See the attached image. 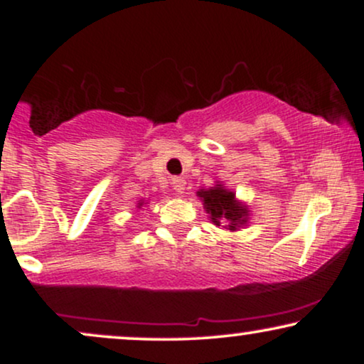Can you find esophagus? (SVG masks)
I'll return each mask as SVG.
<instances>
[{"label": "esophagus", "mask_w": 364, "mask_h": 364, "mask_svg": "<svg viewBox=\"0 0 364 364\" xmlns=\"http://www.w3.org/2000/svg\"><path fill=\"white\" fill-rule=\"evenodd\" d=\"M171 185H173L174 191H176L178 195L185 193V186H186L185 178H173V179H171Z\"/></svg>", "instance_id": "34e87169"}]
</instances>
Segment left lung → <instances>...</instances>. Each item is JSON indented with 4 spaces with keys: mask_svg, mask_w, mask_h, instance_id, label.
<instances>
[{
    "mask_svg": "<svg viewBox=\"0 0 364 364\" xmlns=\"http://www.w3.org/2000/svg\"><path fill=\"white\" fill-rule=\"evenodd\" d=\"M196 195L200 196V200L203 202V208L215 225L228 224L225 229L236 231L248 220V207L237 202L236 195L223 185H215L208 190H200L196 191Z\"/></svg>",
    "mask_w": 364,
    "mask_h": 364,
    "instance_id": "left-lung-1",
    "label": "left lung"
}]
</instances>
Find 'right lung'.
Here are the masks:
<instances>
[{
  "label": "right lung",
  "mask_w": 364,
  "mask_h": 364,
  "mask_svg": "<svg viewBox=\"0 0 364 364\" xmlns=\"http://www.w3.org/2000/svg\"><path fill=\"white\" fill-rule=\"evenodd\" d=\"M141 205H144V202H140V203H139V207H141Z\"/></svg>",
  "instance_id": "obj_1"
}]
</instances>
